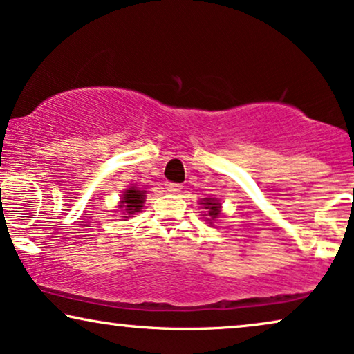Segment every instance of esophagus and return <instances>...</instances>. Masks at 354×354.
<instances>
[{"mask_svg": "<svg viewBox=\"0 0 354 354\" xmlns=\"http://www.w3.org/2000/svg\"><path fill=\"white\" fill-rule=\"evenodd\" d=\"M182 185L180 183H176V182H166V190L169 194H178L180 192Z\"/></svg>", "mask_w": 354, "mask_h": 354, "instance_id": "34e87169", "label": "esophagus"}]
</instances>
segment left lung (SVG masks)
Instances as JSON below:
<instances>
[{"instance_id": "left-lung-1", "label": "left lung", "mask_w": 354, "mask_h": 354, "mask_svg": "<svg viewBox=\"0 0 354 354\" xmlns=\"http://www.w3.org/2000/svg\"><path fill=\"white\" fill-rule=\"evenodd\" d=\"M205 206V209H208V214L211 218H216L219 214V203H216V200L213 198H205V203H201Z\"/></svg>"}]
</instances>
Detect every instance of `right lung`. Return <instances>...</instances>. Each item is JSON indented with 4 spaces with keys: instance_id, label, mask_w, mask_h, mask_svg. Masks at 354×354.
<instances>
[{
    "instance_id": "1",
    "label": "right lung",
    "mask_w": 354,
    "mask_h": 354,
    "mask_svg": "<svg viewBox=\"0 0 354 354\" xmlns=\"http://www.w3.org/2000/svg\"><path fill=\"white\" fill-rule=\"evenodd\" d=\"M145 196H146L145 192L136 190L135 187H131L130 190H127L125 194H123L122 205H120V208H125L123 209V213H127V214L138 213V211L141 209V205H143Z\"/></svg>"
}]
</instances>
